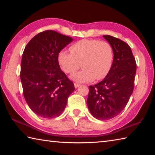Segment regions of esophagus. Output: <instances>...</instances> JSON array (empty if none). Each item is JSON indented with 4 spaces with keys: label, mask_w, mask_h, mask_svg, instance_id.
<instances>
[{
    "label": "esophagus",
    "mask_w": 155,
    "mask_h": 155,
    "mask_svg": "<svg viewBox=\"0 0 155 155\" xmlns=\"http://www.w3.org/2000/svg\"><path fill=\"white\" fill-rule=\"evenodd\" d=\"M81 85V84H79V83H74V87L75 88H78V87H79Z\"/></svg>",
    "instance_id": "esophagus-1"
}]
</instances>
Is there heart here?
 Masks as SVG:
<instances>
[{"instance_id": "1", "label": "heart", "mask_w": 155, "mask_h": 155, "mask_svg": "<svg viewBox=\"0 0 155 155\" xmlns=\"http://www.w3.org/2000/svg\"><path fill=\"white\" fill-rule=\"evenodd\" d=\"M71 53L61 51L58 61L61 68L72 74L80 67L83 70L71 76L78 83H87L103 79L110 71L114 62V51L108 42L83 39L71 46Z\"/></svg>"}]
</instances>
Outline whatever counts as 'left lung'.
<instances>
[{"instance_id": "8db88e82", "label": "left lung", "mask_w": 155, "mask_h": 155, "mask_svg": "<svg viewBox=\"0 0 155 155\" xmlns=\"http://www.w3.org/2000/svg\"><path fill=\"white\" fill-rule=\"evenodd\" d=\"M103 37L113 48V64L103 81L88 87L87 103L94 118L106 120L117 116L127 104L133 91L137 64L126 42L110 35Z\"/></svg>"}]
</instances>
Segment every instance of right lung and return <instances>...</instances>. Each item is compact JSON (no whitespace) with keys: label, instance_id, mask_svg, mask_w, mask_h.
<instances>
[{"label":"right lung","instance_id":"obj_1","mask_svg":"<svg viewBox=\"0 0 155 155\" xmlns=\"http://www.w3.org/2000/svg\"><path fill=\"white\" fill-rule=\"evenodd\" d=\"M71 37L54 31L38 33L23 52L21 80L23 94L32 111L45 118L58 117L64 110L74 84L59 66L58 54Z\"/></svg>","mask_w":155,"mask_h":155}]
</instances>
